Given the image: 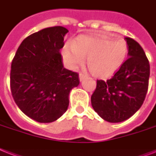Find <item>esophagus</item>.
Listing matches in <instances>:
<instances>
[{"instance_id": "1", "label": "esophagus", "mask_w": 156, "mask_h": 156, "mask_svg": "<svg viewBox=\"0 0 156 156\" xmlns=\"http://www.w3.org/2000/svg\"><path fill=\"white\" fill-rule=\"evenodd\" d=\"M87 77V74H83V73H80V74H79V79H80V81H82L84 78H86Z\"/></svg>"}]
</instances>
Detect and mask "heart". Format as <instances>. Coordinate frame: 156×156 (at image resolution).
<instances>
[{"instance_id":"b5f03b06","label":"heart","mask_w":156,"mask_h":156,"mask_svg":"<svg viewBox=\"0 0 156 156\" xmlns=\"http://www.w3.org/2000/svg\"><path fill=\"white\" fill-rule=\"evenodd\" d=\"M128 54V45L124 38L106 36H82L63 48L62 54L70 68L75 69L87 59V66L94 75L106 78L117 71Z\"/></svg>"}]
</instances>
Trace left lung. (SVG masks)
I'll list each match as a JSON object with an SVG mask.
<instances>
[{"mask_svg": "<svg viewBox=\"0 0 156 156\" xmlns=\"http://www.w3.org/2000/svg\"><path fill=\"white\" fill-rule=\"evenodd\" d=\"M128 58L111 78L97 80L91 105L100 117L120 122L131 117L144 103L150 76V64L141 45L126 37Z\"/></svg>", "mask_w": 156, "mask_h": 156, "instance_id": "obj_1", "label": "left lung"}]
</instances>
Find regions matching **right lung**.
I'll return each mask as SVG.
<instances>
[{"mask_svg": "<svg viewBox=\"0 0 156 156\" xmlns=\"http://www.w3.org/2000/svg\"><path fill=\"white\" fill-rule=\"evenodd\" d=\"M69 32L62 26L41 30L21 42L11 64L10 88L16 104L38 122H51L69 106V94L78 87L77 72L66 69L60 49Z\"/></svg>", "mask_w": 156, "mask_h": 156, "instance_id": "right-lung-1", "label": "right lung"}]
</instances>
